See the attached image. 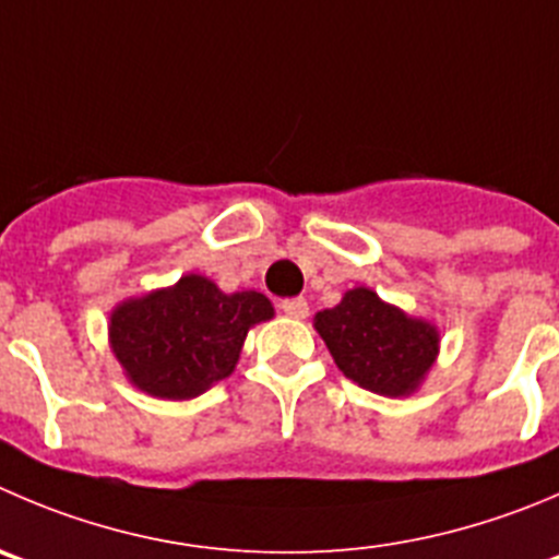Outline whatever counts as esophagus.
<instances>
[{
	"label": "esophagus",
	"mask_w": 559,
	"mask_h": 559,
	"mask_svg": "<svg viewBox=\"0 0 559 559\" xmlns=\"http://www.w3.org/2000/svg\"><path fill=\"white\" fill-rule=\"evenodd\" d=\"M280 310H283L288 318H307L310 307H307L305 299H285L280 301Z\"/></svg>",
	"instance_id": "obj_1"
}]
</instances>
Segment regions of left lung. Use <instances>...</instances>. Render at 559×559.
I'll use <instances>...</instances> for the list:
<instances>
[{
	"label": "left lung",
	"instance_id": "1",
	"mask_svg": "<svg viewBox=\"0 0 559 559\" xmlns=\"http://www.w3.org/2000/svg\"><path fill=\"white\" fill-rule=\"evenodd\" d=\"M318 334L345 379L376 395H408L439 350L430 323L384 305L373 290L354 288L337 307L316 316Z\"/></svg>",
	"mask_w": 559,
	"mask_h": 559
}]
</instances>
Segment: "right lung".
Returning <instances> with one entry per match:
<instances>
[{"label": "right lung", "instance_id": "add662e5", "mask_svg": "<svg viewBox=\"0 0 559 559\" xmlns=\"http://www.w3.org/2000/svg\"><path fill=\"white\" fill-rule=\"evenodd\" d=\"M274 307L258 290L222 294L200 274L175 288L123 301L111 312V348L147 395L189 401L233 373L249 326Z\"/></svg>", "mask_w": 559, "mask_h": 559}]
</instances>
